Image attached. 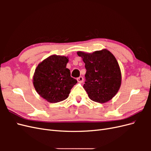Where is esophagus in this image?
I'll use <instances>...</instances> for the list:
<instances>
[{"label":"esophagus","instance_id":"34e87169","mask_svg":"<svg viewBox=\"0 0 151 151\" xmlns=\"http://www.w3.org/2000/svg\"><path fill=\"white\" fill-rule=\"evenodd\" d=\"M77 81L79 82V83H83V82H84V78L83 77H78V78L77 79Z\"/></svg>","mask_w":151,"mask_h":151}]
</instances>
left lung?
<instances>
[{
	"label": "left lung",
	"mask_w": 151,
	"mask_h": 151,
	"mask_svg": "<svg viewBox=\"0 0 151 151\" xmlns=\"http://www.w3.org/2000/svg\"><path fill=\"white\" fill-rule=\"evenodd\" d=\"M85 63L86 82L83 88L89 98L104 103L111 99L120 89L122 81L119 65L107 50L93 53L77 52Z\"/></svg>",
	"instance_id": "obj_1"
}]
</instances>
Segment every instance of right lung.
Instances as JSON below:
<instances>
[{
    "label": "right lung",
    "mask_w": 151,
    "mask_h": 151,
    "mask_svg": "<svg viewBox=\"0 0 151 151\" xmlns=\"http://www.w3.org/2000/svg\"><path fill=\"white\" fill-rule=\"evenodd\" d=\"M68 60L64 56L52 55L36 67L33 77L35 88L41 96L50 103H57L67 98L77 81L66 68Z\"/></svg>",
    "instance_id": "add662e5"
}]
</instances>
